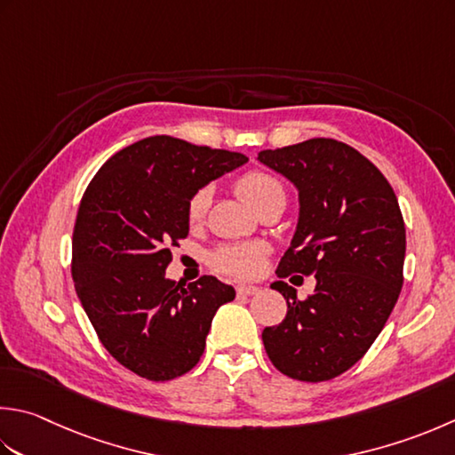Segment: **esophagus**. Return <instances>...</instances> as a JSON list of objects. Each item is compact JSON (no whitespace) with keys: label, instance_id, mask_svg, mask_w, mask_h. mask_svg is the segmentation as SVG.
Returning <instances> with one entry per match:
<instances>
[{"label":"esophagus","instance_id":"esophagus-1","mask_svg":"<svg viewBox=\"0 0 455 455\" xmlns=\"http://www.w3.org/2000/svg\"><path fill=\"white\" fill-rule=\"evenodd\" d=\"M258 291V286H252V283H238L236 293L238 296H254Z\"/></svg>","mask_w":455,"mask_h":455}]
</instances>
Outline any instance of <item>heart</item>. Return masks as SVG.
Here are the masks:
<instances>
[{
  "mask_svg": "<svg viewBox=\"0 0 455 455\" xmlns=\"http://www.w3.org/2000/svg\"><path fill=\"white\" fill-rule=\"evenodd\" d=\"M235 189L238 197L243 199L246 204H251L256 209L266 197H270L274 193H283L280 181L272 177L270 173L260 172V169H251V172L243 173L235 183ZM211 201V191L207 187L195 191L189 201H187V220L191 225H197V222L204 217ZM266 256V248L260 243H235V244H225L217 248L215 252L211 254L209 264L211 268L228 275V278L235 280H248L258 275L262 270Z\"/></svg>",
  "mask_w": 455,
  "mask_h": 455,
  "instance_id": "b5f03b06",
  "label": "heart"
}]
</instances>
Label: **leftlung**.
I'll use <instances>...</instances> for the list:
<instances>
[{
    "mask_svg": "<svg viewBox=\"0 0 455 455\" xmlns=\"http://www.w3.org/2000/svg\"><path fill=\"white\" fill-rule=\"evenodd\" d=\"M258 159L299 191L296 235L275 274L317 280L306 299L286 282L272 283L288 314L264 329V349L290 379H335L375 343L403 290L406 230L396 195L367 157L331 138L264 149Z\"/></svg>",
    "mask_w": 455,
    "mask_h": 455,
    "instance_id": "obj_1",
    "label": "left lung"
}]
</instances>
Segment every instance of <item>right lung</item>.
Returning a JSON list of instances; mask_svg holds the SVG:
<instances>
[{
    "mask_svg": "<svg viewBox=\"0 0 455 455\" xmlns=\"http://www.w3.org/2000/svg\"><path fill=\"white\" fill-rule=\"evenodd\" d=\"M246 162L236 151L151 136L114 154L80 199L70 262L78 299L106 351L141 379L189 372L215 311L235 299L215 275L183 286L165 268L189 235L191 195Z\"/></svg>",
    "mask_w": 455,
    "mask_h": 455,
    "instance_id": "obj_1",
    "label": "right lung"
}]
</instances>
